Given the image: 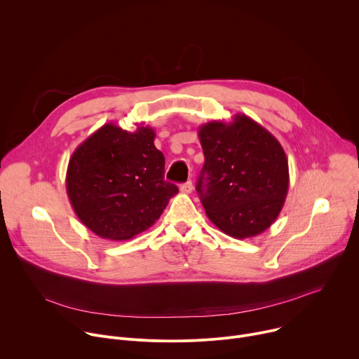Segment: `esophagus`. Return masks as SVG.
<instances>
[{"label": "esophagus", "instance_id": "esophagus-1", "mask_svg": "<svg viewBox=\"0 0 359 359\" xmlns=\"http://www.w3.org/2000/svg\"><path fill=\"white\" fill-rule=\"evenodd\" d=\"M180 191H183V193H191L193 191V183L191 182H186V183H183L182 186H180Z\"/></svg>", "mask_w": 359, "mask_h": 359}]
</instances>
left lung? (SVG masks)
Returning a JSON list of instances; mask_svg holds the SVG:
<instances>
[{
  "label": "left lung",
  "mask_w": 359,
  "mask_h": 359,
  "mask_svg": "<svg viewBox=\"0 0 359 359\" xmlns=\"http://www.w3.org/2000/svg\"><path fill=\"white\" fill-rule=\"evenodd\" d=\"M198 139L204 166L196 190L210 222L234 238L266 231L277 220L290 184L280 142L243 114L231 122L201 125Z\"/></svg>",
  "instance_id": "left-lung-1"
}]
</instances>
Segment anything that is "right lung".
Returning a JSON list of instances; mask_svg holds the SVG:
<instances>
[{"instance_id": "add662e5", "label": "right lung", "mask_w": 359, "mask_h": 359, "mask_svg": "<svg viewBox=\"0 0 359 359\" xmlns=\"http://www.w3.org/2000/svg\"><path fill=\"white\" fill-rule=\"evenodd\" d=\"M155 130L128 132L109 122L72 153L67 193L78 219L100 238L122 241L147 230L179 189L165 180Z\"/></svg>"}]
</instances>
